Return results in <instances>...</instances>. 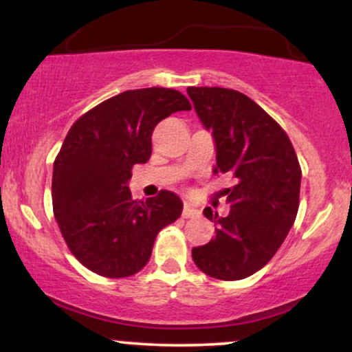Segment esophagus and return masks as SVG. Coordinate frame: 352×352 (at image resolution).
<instances>
[{"mask_svg": "<svg viewBox=\"0 0 352 352\" xmlns=\"http://www.w3.org/2000/svg\"><path fill=\"white\" fill-rule=\"evenodd\" d=\"M200 212L195 207H192L190 204L184 205V210H182V217L184 218H193V217H199Z\"/></svg>", "mask_w": 352, "mask_h": 352, "instance_id": "34e87169", "label": "esophagus"}]
</instances>
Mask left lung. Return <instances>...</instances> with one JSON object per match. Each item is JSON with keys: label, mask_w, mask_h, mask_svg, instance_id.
<instances>
[{"label": "left lung", "mask_w": 352, "mask_h": 352, "mask_svg": "<svg viewBox=\"0 0 352 352\" xmlns=\"http://www.w3.org/2000/svg\"><path fill=\"white\" fill-rule=\"evenodd\" d=\"M187 92L215 139V173H230L236 182L227 188V217L204 210L217 235L193 248L192 258L208 276L243 280L272 260L296 220L300 162L281 125L248 96L225 87Z\"/></svg>", "instance_id": "1"}]
</instances>
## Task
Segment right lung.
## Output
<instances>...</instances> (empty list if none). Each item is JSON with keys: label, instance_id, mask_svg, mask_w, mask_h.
Returning a JSON list of instances; mask_svg holds the SVG:
<instances>
[{"label": "right lung", "instance_id": "obj_1", "mask_svg": "<svg viewBox=\"0 0 352 352\" xmlns=\"http://www.w3.org/2000/svg\"><path fill=\"white\" fill-rule=\"evenodd\" d=\"M175 89L125 91L72 124L52 170V212L76 260L106 278L132 276L147 265L155 236L182 215V200L162 190L134 200L127 180L152 153L160 120L190 111Z\"/></svg>", "mask_w": 352, "mask_h": 352}]
</instances>
